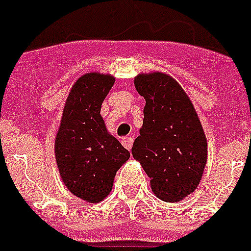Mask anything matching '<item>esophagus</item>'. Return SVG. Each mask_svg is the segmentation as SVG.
Listing matches in <instances>:
<instances>
[{
    "label": "esophagus",
    "mask_w": 251,
    "mask_h": 251,
    "mask_svg": "<svg viewBox=\"0 0 251 251\" xmlns=\"http://www.w3.org/2000/svg\"><path fill=\"white\" fill-rule=\"evenodd\" d=\"M122 145L130 151L132 145H133V138H132V137H124V138H122Z\"/></svg>",
    "instance_id": "34e87169"
}]
</instances>
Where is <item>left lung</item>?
Segmentation results:
<instances>
[{
    "instance_id": "left-lung-1",
    "label": "left lung",
    "mask_w": 251,
    "mask_h": 251,
    "mask_svg": "<svg viewBox=\"0 0 251 251\" xmlns=\"http://www.w3.org/2000/svg\"><path fill=\"white\" fill-rule=\"evenodd\" d=\"M134 86L146 105L132 155L151 179L155 196L180 202L197 189L207 162V140L192 101L168 75H138Z\"/></svg>"
}]
</instances>
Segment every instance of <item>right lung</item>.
I'll return each instance as SVG.
<instances>
[{
    "label": "right lung",
    "mask_w": 251,
    "mask_h": 251,
    "mask_svg": "<svg viewBox=\"0 0 251 251\" xmlns=\"http://www.w3.org/2000/svg\"><path fill=\"white\" fill-rule=\"evenodd\" d=\"M114 77L91 72L75 82L55 137V161L72 194L98 203L110 193L115 174L129 151L108 133L100 109Z\"/></svg>",
    "instance_id": "obj_1"
}]
</instances>
